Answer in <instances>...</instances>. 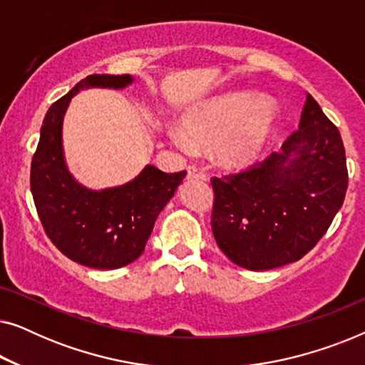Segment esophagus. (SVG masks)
Wrapping results in <instances>:
<instances>
[{"label":"esophagus","instance_id":"1","mask_svg":"<svg viewBox=\"0 0 365 365\" xmlns=\"http://www.w3.org/2000/svg\"><path fill=\"white\" fill-rule=\"evenodd\" d=\"M187 176L189 178H197V179H206V173H204V169L201 166H196V164H192V166L187 168Z\"/></svg>","mask_w":365,"mask_h":365}]
</instances>
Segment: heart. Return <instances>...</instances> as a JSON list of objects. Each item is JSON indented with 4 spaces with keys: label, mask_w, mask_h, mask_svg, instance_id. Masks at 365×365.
Wrapping results in <instances>:
<instances>
[{
    "label": "heart",
    "mask_w": 365,
    "mask_h": 365,
    "mask_svg": "<svg viewBox=\"0 0 365 365\" xmlns=\"http://www.w3.org/2000/svg\"><path fill=\"white\" fill-rule=\"evenodd\" d=\"M277 128V111L271 104H256L251 96H226L184 119L182 131H171V139L184 153L194 143L215 144L219 161L242 168L261 156Z\"/></svg>",
    "instance_id": "heart-1"
}]
</instances>
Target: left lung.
<instances>
[{
  "label": "left lung",
  "mask_w": 365,
  "mask_h": 365,
  "mask_svg": "<svg viewBox=\"0 0 365 365\" xmlns=\"http://www.w3.org/2000/svg\"><path fill=\"white\" fill-rule=\"evenodd\" d=\"M339 129L306 96L299 129L247 171L212 178V234L234 264L267 271L296 262L316 246L347 191Z\"/></svg>",
  "instance_id": "8db88e82"
}]
</instances>
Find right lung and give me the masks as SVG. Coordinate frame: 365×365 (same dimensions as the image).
Segmentation results:
<instances>
[{
  "mask_svg": "<svg viewBox=\"0 0 365 365\" xmlns=\"http://www.w3.org/2000/svg\"><path fill=\"white\" fill-rule=\"evenodd\" d=\"M129 74H91L51 104L31 161V192L51 242L71 261L93 269H119L141 256L154 222L186 171L163 173L148 164L133 181L101 191L84 187L68 171L63 119L71 98L84 88L123 89Z\"/></svg>",
  "mask_w": 365,
  "mask_h": 365,
  "instance_id": "right-lung-1",
  "label": "right lung"
}]
</instances>
